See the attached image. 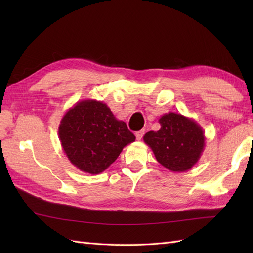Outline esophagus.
<instances>
[{
	"label": "esophagus",
	"instance_id": "obj_1",
	"mask_svg": "<svg viewBox=\"0 0 253 253\" xmlns=\"http://www.w3.org/2000/svg\"><path fill=\"white\" fill-rule=\"evenodd\" d=\"M143 135H144V130L143 129L142 130H139V131H136V133H135V136H136V138L138 139V140H140Z\"/></svg>",
	"mask_w": 253,
	"mask_h": 253
}]
</instances>
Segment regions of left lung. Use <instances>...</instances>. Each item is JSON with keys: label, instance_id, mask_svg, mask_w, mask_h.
Masks as SVG:
<instances>
[{"label": "left lung", "instance_id": "left-lung-1", "mask_svg": "<svg viewBox=\"0 0 253 253\" xmlns=\"http://www.w3.org/2000/svg\"><path fill=\"white\" fill-rule=\"evenodd\" d=\"M159 123L160 130L147 132L143 141L164 168L174 173L189 170L206 147L202 127L192 118L173 112L161 116Z\"/></svg>", "mask_w": 253, "mask_h": 253}]
</instances>
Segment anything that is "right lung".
Returning a JSON list of instances; mask_svg holds the SVG:
<instances>
[{"instance_id":"1","label":"right lung","mask_w":253,"mask_h":253,"mask_svg":"<svg viewBox=\"0 0 253 253\" xmlns=\"http://www.w3.org/2000/svg\"><path fill=\"white\" fill-rule=\"evenodd\" d=\"M58 138L69 162L91 175L104 171L127 144L136 140L109 106L90 99L78 101L64 114Z\"/></svg>"}]
</instances>
